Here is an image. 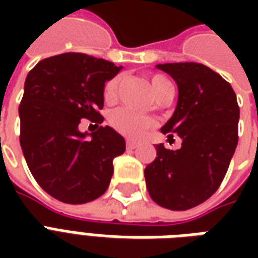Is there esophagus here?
<instances>
[{"instance_id":"esophagus-1","label":"esophagus","mask_w":258,"mask_h":258,"mask_svg":"<svg viewBox=\"0 0 258 258\" xmlns=\"http://www.w3.org/2000/svg\"><path fill=\"white\" fill-rule=\"evenodd\" d=\"M127 149H135L137 146H138V144L137 142H134V141H127Z\"/></svg>"}]
</instances>
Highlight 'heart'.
Segmentation results:
<instances>
[{"label": "heart", "mask_w": 258, "mask_h": 258, "mask_svg": "<svg viewBox=\"0 0 258 258\" xmlns=\"http://www.w3.org/2000/svg\"><path fill=\"white\" fill-rule=\"evenodd\" d=\"M149 83H151L152 92L157 101L163 102L171 99L173 85L166 77H163L160 74H152L149 77ZM120 84H121L120 76L109 80L103 87V99L106 102L116 101ZM109 121L113 128L128 138H140L141 135L145 134V131L155 125V120L151 116L135 113L134 110H130L127 107H120L117 110H114L110 114Z\"/></svg>", "instance_id": "1"}]
</instances>
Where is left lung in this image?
I'll list each match as a JSON object with an SVG mask.
<instances>
[{"mask_svg": "<svg viewBox=\"0 0 258 258\" xmlns=\"http://www.w3.org/2000/svg\"><path fill=\"white\" fill-rule=\"evenodd\" d=\"M178 85V102L163 134H177V151L156 146V159L145 168L153 202L170 210L203 203L221 185L238 145L239 106L231 84L202 63L157 64Z\"/></svg>", "mask_w": 258, "mask_h": 258, "instance_id": "8db88e82", "label": "left lung"}]
</instances>
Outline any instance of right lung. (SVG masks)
I'll use <instances>...</instances> for the list:
<instances>
[{
  "label": "right lung",
  "instance_id": "1",
  "mask_svg": "<svg viewBox=\"0 0 258 258\" xmlns=\"http://www.w3.org/2000/svg\"><path fill=\"white\" fill-rule=\"evenodd\" d=\"M120 69L68 52L42 59L26 77L20 146L38 185L63 203L83 205L105 194L113 159L125 151L124 138L109 125L91 134L79 130L83 118L96 125L103 121V87Z\"/></svg>",
  "mask_w": 258,
  "mask_h": 258
}]
</instances>
